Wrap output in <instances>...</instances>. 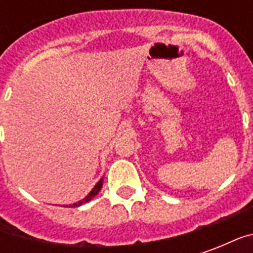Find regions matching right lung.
<instances>
[{
    "instance_id": "add662e5",
    "label": "right lung",
    "mask_w": 253,
    "mask_h": 253,
    "mask_svg": "<svg viewBox=\"0 0 253 253\" xmlns=\"http://www.w3.org/2000/svg\"><path fill=\"white\" fill-rule=\"evenodd\" d=\"M101 187H103V177H101V179H100V180L97 181V184H96V186L93 187V190L90 191L88 195L85 196L84 199H81V201H78V202H76V203H73L72 207L81 206V205H85V203L90 201V199H93L94 196L97 195V194H99V192H100V190H101Z\"/></svg>"
}]
</instances>
